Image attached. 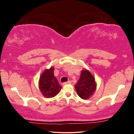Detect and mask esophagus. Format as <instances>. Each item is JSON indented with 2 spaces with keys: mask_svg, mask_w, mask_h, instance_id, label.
<instances>
[{
  "mask_svg": "<svg viewBox=\"0 0 134 134\" xmlns=\"http://www.w3.org/2000/svg\"><path fill=\"white\" fill-rule=\"evenodd\" d=\"M71 81H68V82H64L63 83V85H67V84H71Z\"/></svg>",
  "mask_w": 134,
  "mask_h": 134,
  "instance_id": "esophagus-1",
  "label": "esophagus"
}]
</instances>
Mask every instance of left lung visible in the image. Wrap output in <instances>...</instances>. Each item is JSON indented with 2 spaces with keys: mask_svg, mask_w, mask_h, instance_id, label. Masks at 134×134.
<instances>
[{
  "mask_svg": "<svg viewBox=\"0 0 134 134\" xmlns=\"http://www.w3.org/2000/svg\"><path fill=\"white\" fill-rule=\"evenodd\" d=\"M75 88L79 96L83 99H88L94 94L96 89V83L90 71L87 69L82 71Z\"/></svg>",
  "mask_w": 134,
  "mask_h": 134,
  "instance_id": "8db88e82",
  "label": "left lung"
}]
</instances>
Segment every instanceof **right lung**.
Wrapping results in <instances>:
<instances>
[{
  "label": "right lung",
  "instance_id": "1",
  "mask_svg": "<svg viewBox=\"0 0 134 134\" xmlns=\"http://www.w3.org/2000/svg\"><path fill=\"white\" fill-rule=\"evenodd\" d=\"M54 67L46 69L39 79V89L44 97L51 98L55 96L61 90L62 86L54 74Z\"/></svg>",
  "mask_w": 134,
  "mask_h": 134
}]
</instances>
